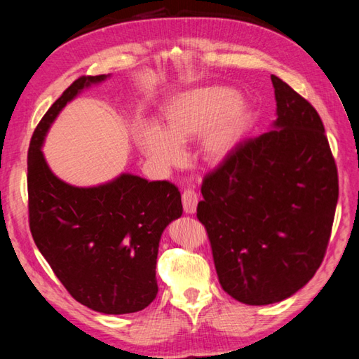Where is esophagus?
Returning a JSON list of instances; mask_svg holds the SVG:
<instances>
[{"mask_svg":"<svg viewBox=\"0 0 359 359\" xmlns=\"http://www.w3.org/2000/svg\"><path fill=\"white\" fill-rule=\"evenodd\" d=\"M182 203H184V210L187 215H194L196 208H197V203H199V197L191 189H185L184 193H182Z\"/></svg>","mask_w":359,"mask_h":359,"instance_id":"1","label":"esophagus"}]
</instances>
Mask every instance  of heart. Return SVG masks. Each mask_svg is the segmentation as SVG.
<instances>
[{
	"label": "heart",
	"mask_w": 359,
	"mask_h": 359,
	"mask_svg": "<svg viewBox=\"0 0 359 359\" xmlns=\"http://www.w3.org/2000/svg\"><path fill=\"white\" fill-rule=\"evenodd\" d=\"M247 98L226 86H197L175 94L163 108L162 128L144 125L137 144L144 156L165 168L182 158V144L196 142V157L215 168L230 157L250 123Z\"/></svg>",
	"instance_id": "1"
}]
</instances>
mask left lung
<instances>
[{
    "instance_id": "obj_1",
    "label": "left lung",
    "mask_w": 359,
    "mask_h": 359,
    "mask_svg": "<svg viewBox=\"0 0 359 359\" xmlns=\"http://www.w3.org/2000/svg\"><path fill=\"white\" fill-rule=\"evenodd\" d=\"M271 83V129L205 175L197 205L220 285L248 306L284 301L315 276L338 203L321 117L276 75Z\"/></svg>"
}]
</instances>
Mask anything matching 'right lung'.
I'll list each match as a JSON object with an SVG mask.
<instances>
[{
	"label": "right lung",
	"mask_w": 359,
	"mask_h": 359,
	"mask_svg": "<svg viewBox=\"0 0 359 359\" xmlns=\"http://www.w3.org/2000/svg\"><path fill=\"white\" fill-rule=\"evenodd\" d=\"M111 75L80 77L44 114L27 156L30 233L75 301L104 315L140 311L154 301L156 264L165 228L184 212L177 187L121 172L95 187H75L52 172L46 135L75 97Z\"/></svg>",
	"instance_id": "1"
}]
</instances>
